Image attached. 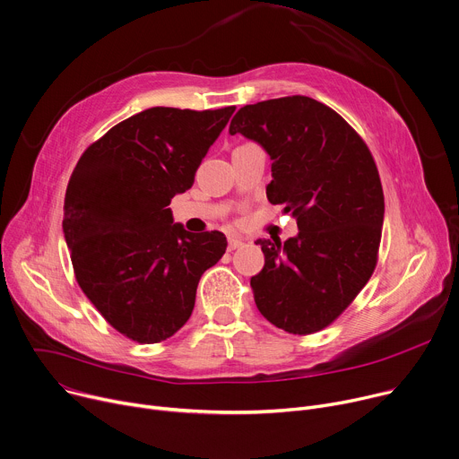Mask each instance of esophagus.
Returning <instances> with one entry per match:
<instances>
[{"instance_id":"obj_1","label":"esophagus","mask_w":459,"mask_h":459,"mask_svg":"<svg viewBox=\"0 0 459 459\" xmlns=\"http://www.w3.org/2000/svg\"><path fill=\"white\" fill-rule=\"evenodd\" d=\"M242 244H244V240H242V238H238V237H230V238H228V249H230V251H233V249L240 247Z\"/></svg>"}]
</instances>
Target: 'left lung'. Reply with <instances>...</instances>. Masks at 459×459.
Listing matches in <instances>:
<instances>
[{"mask_svg":"<svg viewBox=\"0 0 459 459\" xmlns=\"http://www.w3.org/2000/svg\"><path fill=\"white\" fill-rule=\"evenodd\" d=\"M257 142L272 160V204L297 221V237L259 238L264 268L251 277L259 312L277 328L308 335L332 325L377 264L385 219L379 173L363 138L308 96L244 106L230 134Z\"/></svg>","mask_w":459,"mask_h":459,"instance_id":"obj_1","label":"left lung"}]
</instances>
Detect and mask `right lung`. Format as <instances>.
<instances>
[{
  "label": "right lung",
  "instance_id": "obj_1",
  "mask_svg": "<svg viewBox=\"0 0 459 459\" xmlns=\"http://www.w3.org/2000/svg\"><path fill=\"white\" fill-rule=\"evenodd\" d=\"M233 111L145 109L91 143L71 175L64 235L76 281L104 319L136 342L178 332L202 273L224 255V233H189L168 206L193 186Z\"/></svg>",
  "mask_w": 459,
  "mask_h": 459
}]
</instances>
